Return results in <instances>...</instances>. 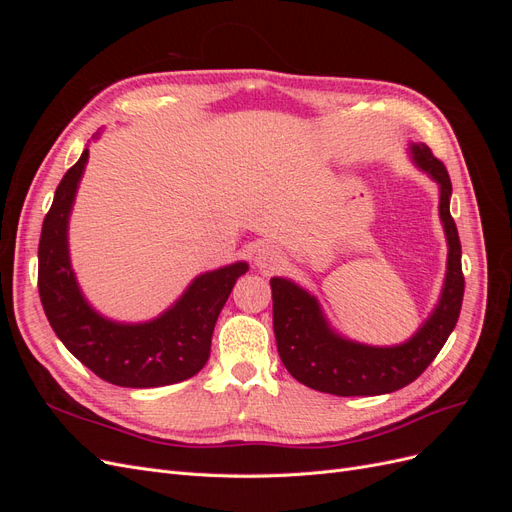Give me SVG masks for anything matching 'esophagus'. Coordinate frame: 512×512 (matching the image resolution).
Segmentation results:
<instances>
[{"label": "esophagus", "mask_w": 512, "mask_h": 512, "mask_svg": "<svg viewBox=\"0 0 512 512\" xmlns=\"http://www.w3.org/2000/svg\"><path fill=\"white\" fill-rule=\"evenodd\" d=\"M254 262H256V267L260 271H267L269 273V271H275L277 267H280L282 262H284V258H282V252L277 250V247L262 245V247H258V250H256Z\"/></svg>", "instance_id": "obj_1"}]
</instances>
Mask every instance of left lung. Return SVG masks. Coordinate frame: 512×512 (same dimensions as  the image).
<instances>
[{"label":"left lung","mask_w":512,"mask_h":512,"mask_svg":"<svg viewBox=\"0 0 512 512\" xmlns=\"http://www.w3.org/2000/svg\"><path fill=\"white\" fill-rule=\"evenodd\" d=\"M414 164L440 185V220L448 243L446 277L440 301L408 342L365 346L337 335L307 290L273 277V331L277 352L292 378L314 391L337 397H371L404 389L436 359L459 320L463 301L461 243L451 215L453 185L446 166L423 143L410 145Z\"/></svg>","instance_id":"left-lung-1"}]
</instances>
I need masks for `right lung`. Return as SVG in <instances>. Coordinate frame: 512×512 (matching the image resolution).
<instances>
[{
	"label": "right lung",
	"instance_id": "right-lung-1",
	"mask_svg": "<svg viewBox=\"0 0 512 512\" xmlns=\"http://www.w3.org/2000/svg\"><path fill=\"white\" fill-rule=\"evenodd\" d=\"M89 149L59 181L38 245V292L53 331L76 359L106 382L153 389L196 376L211 352L215 322L247 262L198 275L162 316L123 324L100 316L76 284L68 252V218Z\"/></svg>",
	"mask_w": 512,
	"mask_h": 512
}]
</instances>
